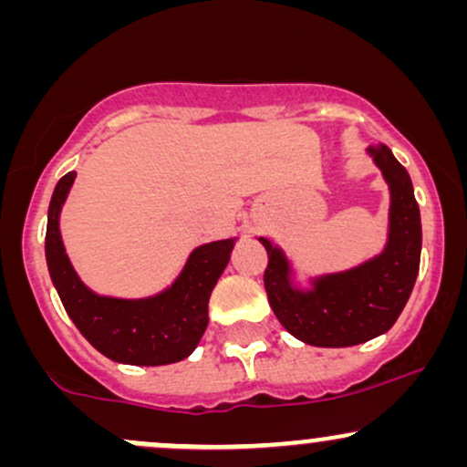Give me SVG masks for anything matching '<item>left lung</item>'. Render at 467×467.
<instances>
[{
  "instance_id": "1",
  "label": "left lung",
  "mask_w": 467,
  "mask_h": 467,
  "mask_svg": "<svg viewBox=\"0 0 467 467\" xmlns=\"http://www.w3.org/2000/svg\"><path fill=\"white\" fill-rule=\"evenodd\" d=\"M390 191L389 239L373 259L345 272L309 278L296 285L294 267L270 239L264 275L267 301L294 337L312 347H353L387 334L409 301L421 256V219L409 171L387 144L368 147Z\"/></svg>"
}]
</instances>
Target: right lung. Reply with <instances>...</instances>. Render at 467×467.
Wrapping results in <instances>:
<instances>
[{"instance_id":"add662e5","label":"right lung","mask_w":467,"mask_h":467,"mask_svg":"<svg viewBox=\"0 0 467 467\" xmlns=\"http://www.w3.org/2000/svg\"><path fill=\"white\" fill-rule=\"evenodd\" d=\"M77 173L58 180L47 208L46 261L58 298L77 329L109 360L133 367H160L189 358L208 325V298L226 270L237 239L195 248L184 267L160 294L147 298L100 296L80 281L63 245L58 217Z\"/></svg>"}]
</instances>
